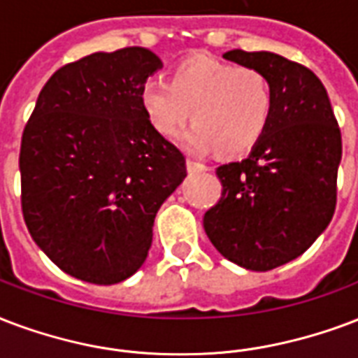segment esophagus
I'll list each match as a JSON object with an SVG mask.
<instances>
[{
  "label": "esophagus",
  "mask_w": 358,
  "mask_h": 358,
  "mask_svg": "<svg viewBox=\"0 0 358 358\" xmlns=\"http://www.w3.org/2000/svg\"><path fill=\"white\" fill-rule=\"evenodd\" d=\"M206 165H203V163H199V161H193V159H187V173L189 174H195V173H203V171H206Z\"/></svg>",
  "instance_id": "34e87169"
}]
</instances>
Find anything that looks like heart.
I'll list each match as a JSON object with an SVG mask.
<instances>
[{
	"mask_svg": "<svg viewBox=\"0 0 358 358\" xmlns=\"http://www.w3.org/2000/svg\"><path fill=\"white\" fill-rule=\"evenodd\" d=\"M272 105V84L263 71L206 54L176 65L171 82L148 78L141 88L144 116L157 135L174 136L191 116L195 125L182 143L193 152L217 146L236 155L253 148L268 127Z\"/></svg>",
	"mask_w": 358,
	"mask_h": 358,
	"instance_id": "heart-1",
	"label": "heart"
}]
</instances>
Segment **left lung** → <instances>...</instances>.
<instances>
[{"label":"left lung","mask_w":358,"mask_h":358,"mask_svg":"<svg viewBox=\"0 0 358 358\" xmlns=\"http://www.w3.org/2000/svg\"><path fill=\"white\" fill-rule=\"evenodd\" d=\"M223 58L263 71L274 105L250 155L215 169L222 199L203 225L223 257L266 272L302 255L331 223L342 135L323 82L308 67L272 52Z\"/></svg>","instance_id":"obj_1"}]
</instances>
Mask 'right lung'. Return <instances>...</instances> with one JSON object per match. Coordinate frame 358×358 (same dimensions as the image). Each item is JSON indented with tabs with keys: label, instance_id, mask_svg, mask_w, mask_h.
I'll return each instance as SVG.
<instances>
[{
	"label": "right lung",
	"instance_id": "1",
	"mask_svg": "<svg viewBox=\"0 0 358 358\" xmlns=\"http://www.w3.org/2000/svg\"><path fill=\"white\" fill-rule=\"evenodd\" d=\"M161 59L143 46L95 52L48 78L20 146L22 214L46 257L69 276L113 285L148 257L185 157L157 135L141 88Z\"/></svg>",
	"mask_w": 358,
	"mask_h": 358
}]
</instances>
